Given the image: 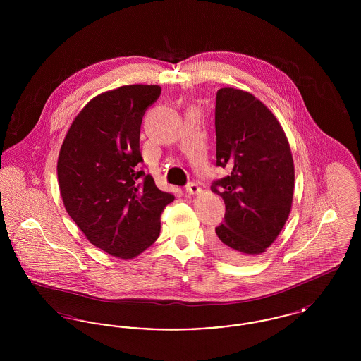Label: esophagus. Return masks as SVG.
<instances>
[{"label": "esophagus", "instance_id": "34e87169", "mask_svg": "<svg viewBox=\"0 0 361 361\" xmlns=\"http://www.w3.org/2000/svg\"><path fill=\"white\" fill-rule=\"evenodd\" d=\"M202 192V189L200 187L197 185V184H195V183H190L187 185V193L190 195V196H193V195H199Z\"/></svg>", "mask_w": 361, "mask_h": 361}]
</instances>
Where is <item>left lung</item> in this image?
I'll use <instances>...</instances> for the list:
<instances>
[{
	"mask_svg": "<svg viewBox=\"0 0 361 361\" xmlns=\"http://www.w3.org/2000/svg\"><path fill=\"white\" fill-rule=\"evenodd\" d=\"M215 130L216 165L231 173L211 188L226 206L212 246L227 259L243 261L267 252L290 216L291 147L271 109L237 87L218 90Z\"/></svg>",
	"mask_w": 361,
	"mask_h": 361,
	"instance_id": "1",
	"label": "left lung"
}]
</instances>
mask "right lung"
I'll return each mask as SVG.
<instances>
[{"label":"right lung","instance_id":"obj_1","mask_svg":"<svg viewBox=\"0 0 361 361\" xmlns=\"http://www.w3.org/2000/svg\"><path fill=\"white\" fill-rule=\"evenodd\" d=\"M158 85H124L93 97L71 123L56 172L63 206L86 240L130 259L154 243L174 196L137 171L140 124Z\"/></svg>","mask_w":361,"mask_h":361}]
</instances>
